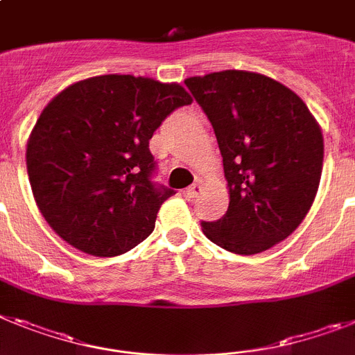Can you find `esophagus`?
<instances>
[{"mask_svg": "<svg viewBox=\"0 0 355 355\" xmlns=\"http://www.w3.org/2000/svg\"><path fill=\"white\" fill-rule=\"evenodd\" d=\"M199 192H201V184L193 183V184H190L189 189L184 190V196H187V198H190V199H193V198H198Z\"/></svg>", "mask_w": 355, "mask_h": 355, "instance_id": "obj_1", "label": "esophagus"}]
</instances>
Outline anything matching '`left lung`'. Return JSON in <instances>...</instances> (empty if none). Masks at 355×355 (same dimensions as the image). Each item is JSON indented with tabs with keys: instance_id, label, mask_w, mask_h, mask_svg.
<instances>
[{
	"instance_id": "1",
	"label": "left lung",
	"mask_w": 355,
	"mask_h": 355,
	"mask_svg": "<svg viewBox=\"0 0 355 355\" xmlns=\"http://www.w3.org/2000/svg\"><path fill=\"white\" fill-rule=\"evenodd\" d=\"M214 127L230 205L201 223L214 244L237 255L269 250L305 219L323 168V135L295 91L271 77L224 69L184 80Z\"/></svg>"
}]
</instances>
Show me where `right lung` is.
Wrapping results in <instances>:
<instances>
[{"mask_svg": "<svg viewBox=\"0 0 355 355\" xmlns=\"http://www.w3.org/2000/svg\"><path fill=\"white\" fill-rule=\"evenodd\" d=\"M189 104L181 84L116 73L53 96L26 141L30 187L50 228L93 257L122 255L145 241L174 193L150 181L148 140Z\"/></svg>", "mask_w": 355, "mask_h": 355, "instance_id": "1", "label": "right lung"}]
</instances>
